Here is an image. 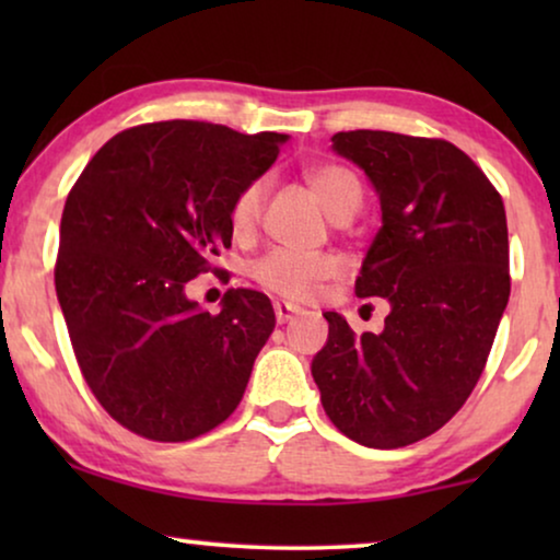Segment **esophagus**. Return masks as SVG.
Listing matches in <instances>:
<instances>
[{
  "mask_svg": "<svg viewBox=\"0 0 560 560\" xmlns=\"http://www.w3.org/2000/svg\"><path fill=\"white\" fill-rule=\"evenodd\" d=\"M301 308L293 303H285V301H278L275 303V318H278V324H288V320H293V316H298Z\"/></svg>",
  "mask_w": 560,
  "mask_h": 560,
  "instance_id": "obj_1",
  "label": "esophagus"
}]
</instances>
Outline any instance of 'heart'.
<instances>
[{"instance_id": "b5f03b06", "label": "heart", "mask_w": 560, "mask_h": 560, "mask_svg": "<svg viewBox=\"0 0 560 560\" xmlns=\"http://www.w3.org/2000/svg\"><path fill=\"white\" fill-rule=\"evenodd\" d=\"M311 194L316 196L320 209L328 213V219L336 221L343 213L359 209L362 203V186H359L357 175L341 165H316L305 173ZM265 183L255 180L236 196L232 206V226L234 232H247L259 217V206H262ZM341 262L331 255H298V252H270L262 259L252 265V278L259 285L272 290V293L285 298H303L316 295L320 282L331 280L339 275Z\"/></svg>"}]
</instances>
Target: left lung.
I'll use <instances>...</instances> for the list:
<instances>
[{"instance_id": "obj_1", "label": "left lung", "mask_w": 560, "mask_h": 560, "mask_svg": "<svg viewBox=\"0 0 560 560\" xmlns=\"http://www.w3.org/2000/svg\"><path fill=\"white\" fill-rule=\"evenodd\" d=\"M331 142L380 198L357 295L385 298L389 313L362 336L324 313L328 339L311 374L343 435L400 448L446 425L481 377L510 298L508 217L487 175L446 140L354 129Z\"/></svg>"}]
</instances>
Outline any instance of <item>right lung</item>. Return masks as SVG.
Here are the masks:
<instances>
[{"mask_svg":"<svg viewBox=\"0 0 560 560\" xmlns=\"http://www.w3.org/2000/svg\"><path fill=\"white\" fill-rule=\"evenodd\" d=\"M288 135L155 121L114 135L60 219L56 293L91 393L129 431L190 441L232 416L275 328L270 298L229 290L219 316L186 282L232 244V206Z\"/></svg>","mask_w":560,"mask_h":560,"instance_id":"add662e5","label":"right lung"}]
</instances>
